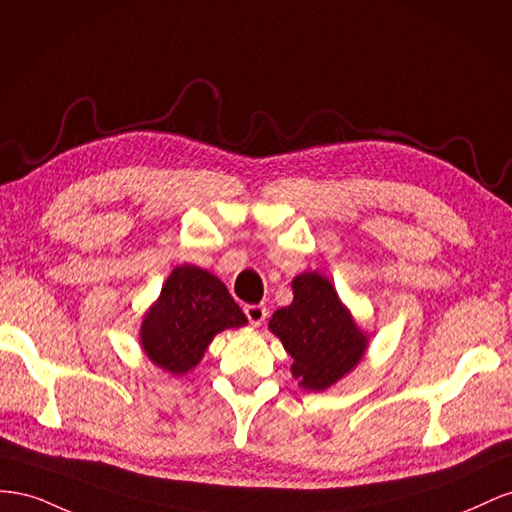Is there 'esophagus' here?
Wrapping results in <instances>:
<instances>
[{
	"label": "esophagus",
	"instance_id": "esophagus-1",
	"mask_svg": "<svg viewBox=\"0 0 512 512\" xmlns=\"http://www.w3.org/2000/svg\"><path fill=\"white\" fill-rule=\"evenodd\" d=\"M244 313H246L248 321H251V326H255V328L264 324L266 315H268L266 306H261V304H248V306H244Z\"/></svg>",
	"mask_w": 512,
	"mask_h": 512
}]
</instances>
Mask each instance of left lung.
Here are the masks:
<instances>
[{"mask_svg":"<svg viewBox=\"0 0 512 512\" xmlns=\"http://www.w3.org/2000/svg\"><path fill=\"white\" fill-rule=\"evenodd\" d=\"M294 300L274 311L270 332L291 356V375L311 392L328 390L352 373L369 349L364 332L319 272H302L294 281Z\"/></svg>","mask_w":512,"mask_h":512,"instance_id":"obj_1","label":"left lung"}]
</instances>
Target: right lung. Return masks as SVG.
Wrapping results in <instances>:
<instances>
[{
  "mask_svg": "<svg viewBox=\"0 0 512 512\" xmlns=\"http://www.w3.org/2000/svg\"><path fill=\"white\" fill-rule=\"evenodd\" d=\"M246 324V315L218 276L184 264L171 270L160 296L145 311L139 341L156 367L186 375L201 362L218 332Z\"/></svg>",
  "mask_w": 512,
  "mask_h": 512,
  "instance_id": "add662e5",
  "label": "right lung"
}]
</instances>
